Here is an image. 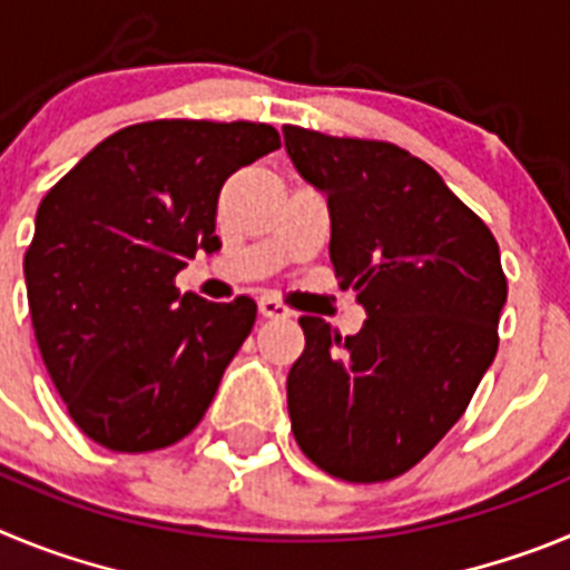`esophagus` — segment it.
I'll return each instance as SVG.
<instances>
[{
    "label": "esophagus",
    "instance_id": "esophagus-1",
    "mask_svg": "<svg viewBox=\"0 0 570 570\" xmlns=\"http://www.w3.org/2000/svg\"><path fill=\"white\" fill-rule=\"evenodd\" d=\"M259 314L265 316V320H282V316H291V308L285 302L276 299V296H262Z\"/></svg>",
    "mask_w": 570,
    "mask_h": 570
}]
</instances>
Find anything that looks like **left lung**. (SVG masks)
I'll return each instance as SVG.
<instances>
[{
	"instance_id": "1",
	"label": "left lung",
	"mask_w": 570,
	"mask_h": 570,
	"mask_svg": "<svg viewBox=\"0 0 570 570\" xmlns=\"http://www.w3.org/2000/svg\"><path fill=\"white\" fill-rule=\"evenodd\" d=\"M282 134L302 179L328 196L331 262L367 314L345 340L320 316L299 320L291 431L336 480H394L465 414L497 356L500 245L407 150L296 125Z\"/></svg>"
}]
</instances>
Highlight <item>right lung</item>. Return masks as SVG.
<instances>
[{
    "label": "right lung",
    "instance_id": "1",
    "mask_svg": "<svg viewBox=\"0 0 570 570\" xmlns=\"http://www.w3.org/2000/svg\"><path fill=\"white\" fill-rule=\"evenodd\" d=\"M276 148L265 122L156 119L110 134L45 194L24 254L30 320L85 436L145 454L199 425L256 302L179 294L174 279L219 248L225 179Z\"/></svg>",
    "mask_w": 570,
    "mask_h": 570
}]
</instances>
